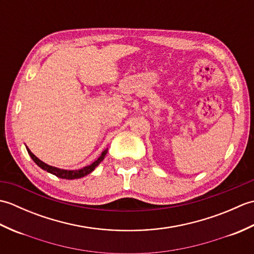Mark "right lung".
I'll list each match as a JSON object with an SVG mask.
<instances>
[{
  "mask_svg": "<svg viewBox=\"0 0 254 254\" xmlns=\"http://www.w3.org/2000/svg\"><path fill=\"white\" fill-rule=\"evenodd\" d=\"M27 148V152H28L29 156L31 157V159L35 161V163L40 167L41 169H44L48 172H50V174L57 176L58 178H61V179H68V180H72V179H78V178H83L85 176L89 175L91 171H94L95 168L97 166H98L102 160H104L105 156L107 155V152H108V148L105 149L104 152L101 153V155L99 156V158L97 159L96 161H94L93 164L89 165V166H86L84 167V168L82 169H78V170H64V169H60V168H57V167H52V166H49L45 164L44 161H41L39 158H37L36 156L32 154L30 152V149L26 146Z\"/></svg>",
  "mask_w": 254,
  "mask_h": 254,
  "instance_id": "1",
  "label": "right lung"
}]
</instances>
